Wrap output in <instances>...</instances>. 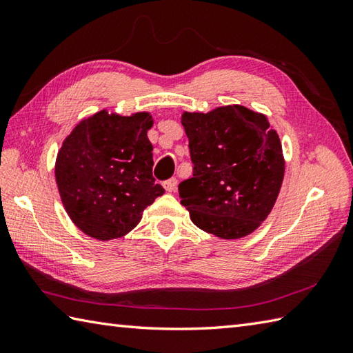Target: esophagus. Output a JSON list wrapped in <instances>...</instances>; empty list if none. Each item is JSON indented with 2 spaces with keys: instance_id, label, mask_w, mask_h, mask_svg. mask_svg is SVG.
Masks as SVG:
<instances>
[{
  "instance_id": "34e87169",
  "label": "esophagus",
  "mask_w": 353,
  "mask_h": 353,
  "mask_svg": "<svg viewBox=\"0 0 353 353\" xmlns=\"http://www.w3.org/2000/svg\"><path fill=\"white\" fill-rule=\"evenodd\" d=\"M163 188L167 192H174L177 188V179L176 177L168 179L167 182H163Z\"/></svg>"
}]
</instances>
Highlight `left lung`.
I'll return each mask as SVG.
<instances>
[{"label": "left lung", "mask_w": 353, "mask_h": 353, "mask_svg": "<svg viewBox=\"0 0 353 353\" xmlns=\"http://www.w3.org/2000/svg\"><path fill=\"white\" fill-rule=\"evenodd\" d=\"M192 177L179 183L191 221L221 239L256 230L272 212L285 174L279 134L268 118L241 104L183 112Z\"/></svg>", "instance_id": "left-lung-1"}]
</instances>
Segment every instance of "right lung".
Masks as SVG:
<instances>
[{"mask_svg":"<svg viewBox=\"0 0 353 353\" xmlns=\"http://www.w3.org/2000/svg\"><path fill=\"white\" fill-rule=\"evenodd\" d=\"M150 112L103 109L83 118L62 142L54 176L71 221L97 241L121 238L165 192L154 183Z\"/></svg>","mask_w":353,"mask_h":353,"instance_id":"obj_1","label":"right lung"}]
</instances>
